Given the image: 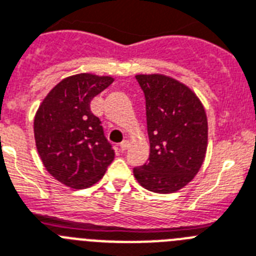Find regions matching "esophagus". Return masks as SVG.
<instances>
[{
	"instance_id": "34e87169",
	"label": "esophagus",
	"mask_w": 256,
	"mask_h": 256,
	"mask_svg": "<svg viewBox=\"0 0 256 256\" xmlns=\"http://www.w3.org/2000/svg\"><path fill=\"white\" fill-rule=\"evenodd\" d=\"M120 147H121L122 151H126V150H128V148L130 147V142H128V140H124L121 143V144H120Z\"/></svg>"
}]
</instances>
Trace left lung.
Segmentation results:
<instances>
[{
  "instance_id": "left-lung-1",
  "label": "left lung",
  "mask_w": 256,
  "mask_h": 256,
  "mask_svg": "<svg viewBox=\"0 0 256 256\" xmlns=\"http://www.w3.org/2000/svg\"><path fill=\"white\" fill-rule=\"evenodd\" d=\"M135 78L146 98L150 161L134 168V177L154 192H176L196 176L204 161V106L188 86L170 76L139 74Z\"/></svg>"
}]
</instances>
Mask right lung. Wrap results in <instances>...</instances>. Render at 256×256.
<instances>
[{
  "mask_svg": "<svg viewBox=\"0 0 256 256\" xmlns=\"http://www.w3.org/2000/svg\"><path fill=\"white\" fill-rule=\"evenodd\" d=\"M112 76L83 74L62 79L45 96L34 121L36 148L49 174L72 188L102 180L114 151L91 100L113 83Z\"/></svg>",
  "mask_w": 256,
  "mask_h": 256,
  "instance_id": "add662e5",
  "label": "right lung"
}]
</instances>
